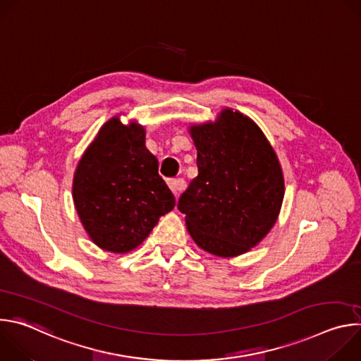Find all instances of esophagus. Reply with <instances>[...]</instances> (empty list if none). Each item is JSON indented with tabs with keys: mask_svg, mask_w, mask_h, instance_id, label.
<instances>
[{
	"mask_svg": "<svg viewBox=\"0 0 361 361\" xmlns=\"http://www.w3.org/2000/svg\"><path fill=\"white\" fill-rule=\"evenodd\" d=\"M169 187L171 188V191H173L174 195L177 197V194L185 188V181L181 180V178H178V180H170V181H169Z\"/></svg>",
	"mask_w": 361,
	"mask_h": 361,
	"instance_id": "1",
	"label": "esophagus"
}]
</instances>
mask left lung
Listing matches in <instances>:
<instances>
[{
    "instance_id": "obj_1",
    "label": "left lung",
    "mask_w": 361,
    "mask_h": 361,
    "mask_svg": "<svg viewBox=\"0 0 361 361\" xmlns=\"http://www.w3.org/2000/svg\"><path fill=\"white\" fill-rule=\"evenodd\" d=\"M198 176L180 197L187 231L217 257L248 252L274 227L284 198L277 154L248 116L224 107L214 121L187 127Z\"/></svg>"
}]
</instances>
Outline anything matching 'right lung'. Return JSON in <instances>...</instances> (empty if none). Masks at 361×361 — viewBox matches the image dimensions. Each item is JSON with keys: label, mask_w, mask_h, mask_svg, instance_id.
Masks as SVG:
<instances>
[{"label": "right lung", "mask_w": 361, "mask_h": 361, "mask_svg": "<svg viewBox=\"0 0 361 361\" xmlns=\"http://www.w3.org/2000/svg\"><path fill=\"white\" fill-rule=\"evenodd\" d=\"M73 200L90 240L127 254L149 235L176 198L145 147V127L116 114L101 126L75 167Z\"/></svg>", "instance_id": "obj_1"}]
</instances>
